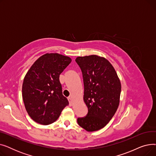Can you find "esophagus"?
<instances>
[{"instance_id": "obj_1", "label": "esophagus", "mask_w": 156, "mask_h": 156, "mask_svg": "<svg viewBox=\"0 0 156 156\" xmlns=\"http://www.w3.org/2000/svg\"><path fill=\"white\" fill-rule=\"evenodd\" d=\"M68 101L69 102V105L71 106L73 105V99H72V97H68Z\"/></svg>"}]
</instances>
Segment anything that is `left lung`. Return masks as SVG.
I'll return each mask as SVG.
<instances>
[{
    "label": "left lung",
    "instance_id": "obj_1",
    "mask_svg": "<svg viewBox=\"0 0 156 156\" xmlns=\"http://www.w3.org/2000/svg\"><path fill=\"white\" fill-rule=\"evenodd\" d=\"M82 71L83 101L88 108L85 117L77 119L87 132L104 128L116 113L120 102L121 84L117 73L105 57L97 55L77 57Z\"/></svg>",
    "mask_w": 156,
    "mask_h": 156
}]
</instances>
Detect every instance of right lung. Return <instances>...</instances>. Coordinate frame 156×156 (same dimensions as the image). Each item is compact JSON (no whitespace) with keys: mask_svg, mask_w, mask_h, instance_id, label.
<instances>
[{"mask_svg":"<svg viewBox=\"0 0 156 156\" xmlns=\"http://www.w3.org/2000/svg\"><path fill=\"white\" fill-rule=\"evenodd\" d=\"M71 61L62 54L47 53L27 73L22 86L23 100L28 115L37 123H52L69 104L62 95L59 75Z\"/></svg>","mask_w":156,"mask_h":156,"instance_id":"obj_1","label":"right lung"}]
</instances>
